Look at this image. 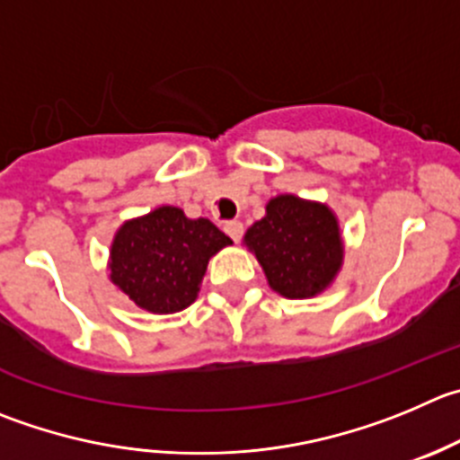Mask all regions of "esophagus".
Masks as SVG:
<instances>
[{
	"label": "esophagus",
	"instance_id": "esophagus-1",
	"mask_svg": "<svg viewBox=\"0 0 460 460\" xmlns=\"http://www.w3.org/2000/svg\"><path fill=\"white\" fill-rule=\"evenodd\" d=\"M223 230H226L227 237L233 239V242H242V237H243V223L242 221H227Z\"/></svg>",
	"mask_w": 460,
	"mask_h": 460
}]
</instances>
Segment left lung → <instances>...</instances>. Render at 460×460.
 Here are the masks:
<instances>
[{
    "mask_svg": "<svg viewBox=\"0 0 460 460\" xmlns=\"http://www.w3.org/2000/svg\"><path fill=\"white\" fill-rule=\"evenodd\" d=\"M243 243L255 252L270 288L291 300L325 291L343 264L336 214L293 194L270 199L266 217L248 227Z\"/></svg>",
    "mask_w": 460,
    "mask_h": 460,
    "instance_id": "8db88e82",
    "label": "left lung"
}]
</instances>
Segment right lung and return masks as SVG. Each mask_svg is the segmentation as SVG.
<instances>
[{
  "label": "right lung",
  "instance_id": "right-lung-1",
  "mask_svg": "<svg viewBox=\"0 0 460 460\" xmlns=\"http://www.w3.org/2000/svg\"><path fill=\"white\" fill-rule=\"evenodd\" d=\"M233 239L208 218H187L162 205L117 230L111 246V279L151 314H176L200 291L209 257Z\"/></svg>",
  "mask_w": 460,
  "mask_h": 460
}]
</instances>
